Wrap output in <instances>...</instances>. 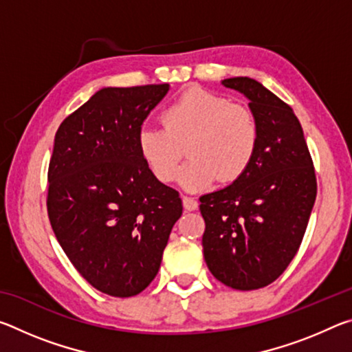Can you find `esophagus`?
Masks as SVG:
<instances>
[{
    "instance_id": "esophagus-1",
    "label": "esophagus",
    "mask_w": 352,
    "mask_h": 352,
    "mask_svg": "<svg viewBox=\"0 0 352 352\" xmlns=\"http://www.w3.org/2000/svg\"><path fill=\"white\" fill-rule=\"evenodd\" d=\"M183 208L186 211H195L199 208V201L195 200L194 197H188V195H184V197H183Z\"/></svg>"
}]
</instances>
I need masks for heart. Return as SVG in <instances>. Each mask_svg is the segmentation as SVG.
<instances>
[{
    "mask_svg": "<svg viewBox=\"0 0 352 352\" xmlns=\"http://www.w3.org/2000/svg\"><path fill=\"white\" fill-rule=\"evenodd\" d=\"M163 127L144 126L136 136L142 162L162 183L174 180L188 144L189 162L178 182L201 190L233 183L248 170L259 146V124L247 107L205 88H189L162 113Z\"/></svg>",
    "mask_w": 352,
    "mask_h": 352,
    "instance_id": "b5f03b06",
    "label": "heart"
}]
</instances>
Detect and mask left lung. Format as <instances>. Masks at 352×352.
<instances>
[{
  "label": "left lung",
  "mask_w": 352,
  "mask_h": 352,
  "mask_svg": "<svg viewBox=\"0 0 352 352\" xmlns=\"http://www.w3.org/2000/svg\"><path fill=\"white\" fill-rule=\"evenodd\" d=\"M222 83L248 98L261 136L245 174L200 197L206 225L201 245L214 278L231 289L254 290L278 279L295 258L317 197V178L292 107L250 77Z\"/></svg>",
  "instance_id": "1"
}]
</instances>
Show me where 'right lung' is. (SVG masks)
<instances>
[{
  "mask_svg": "<svg viewBox=\"0 0 352 352\" xmlns=\"http://www.w3.org/2000/svg\"><path fill=\"white\" fill-rule=\"evenodd\" d=\"M169 83L102 88L60 124L47 169V216L76 270L102 294L138 295L157 276L183 212L152 175L136 136Z\"/></svg>",
  "mask_w": 352,
  "mask_h": 352,
  "instance_id": "add662e5",
  "label": "right lung"
}]
</instances>
